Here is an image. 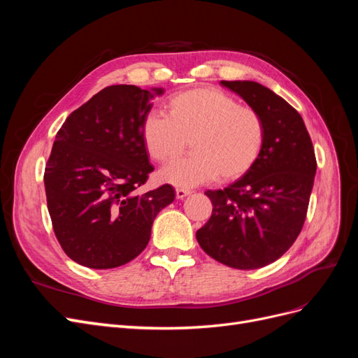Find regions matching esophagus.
I'll return each instance as SVG.
<instances>
[{
	"label": "esophagus",
	"mask_w": 358,
	"mask_h": 358,
	"mask_svg": "<svg viewBox=\"0 0 358 358\" xmlns=\"http://www.w3.org/2000/svg\"><path fill=\"white\" fill-rule=\"evenodd\" d=\"M175 192H176V199H179V200L185 199L187 196H189V194H191V191H188V189H182V188H178Z\"/></svg>",
	"instance_id": "obj_1"
}]
</instances>
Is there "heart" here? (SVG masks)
Here are the masks:
<instances>
[{"instance_id": "obj_1", "label": "heart", "mask_w": 358, "mask_h": 358, "mask_svg": "<svg viewBox=\"0 0 358 358\" xmlns=\"http://www.w3.org/2000/svg\"><path fill=\"white\" fill-rule=\"evenodd\" d=\"M166 113L143 119L140 137L146 154L164 164L178 158L187 142L192 154L162 169V183L192 188L213 179L231 182L245 176L263 154L264 117L221 90L196 88L171 95Z\"/></svg>"}]
</instances>
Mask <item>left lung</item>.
<instances>
[{
    "label": "left lung",
    "instance_id": "left-lung-1",
    "mask_svg": "<svg viewBox=\"0 0 358 358\" xmlns=\"http://www.w3.org/2000/svg\"><path fill=\"white\" fill-rule=\"evenodd\" d=\"M221 83L262 113L266 145L245 176L204 192L213 209L196 236L216 262L252 270L276 262L296 242L306 220L317 158L305 122L284 99L251 80Z\"/></svg>",
    "mask_w": 358,
    "mask_h": 358
}]
</instances>
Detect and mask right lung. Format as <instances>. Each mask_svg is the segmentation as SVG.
I'll return each instance as SVG.
<instances>
[{"mask_svg": "<svg viewBox=\"0 0 358 358\" xmlns=\"http://www.w3.org/2000/svg\"><path fill=\"white\" fill-rule=\"evenodd\" d=\"M155 94L112 85L76 109L57 133L45 169L57 239L90 268L124 266L142 254L155 216L175 200L166 183L137 194L154 167L140 137Z\"/></svg>", "mask_w": 358, "mask_h": 358, "instance_id": "add662e5", "label": "right lung"}]
</instances>
